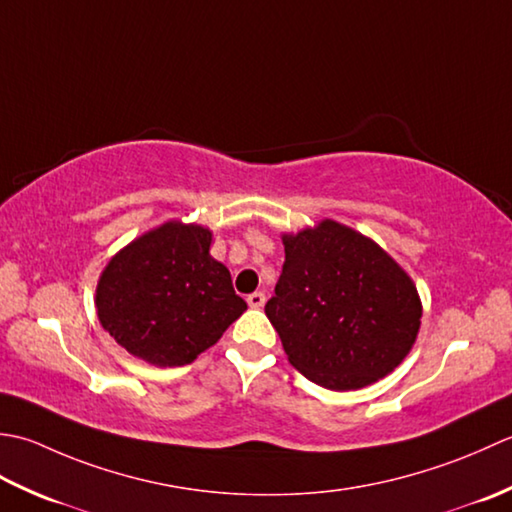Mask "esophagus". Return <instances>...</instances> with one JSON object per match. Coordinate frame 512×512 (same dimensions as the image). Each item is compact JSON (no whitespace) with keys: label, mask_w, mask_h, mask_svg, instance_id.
I'll use <instances>...</instances> for the list:
<instances>
[{"label":"esophagus","mask_w":512,"mask_h":512,"mask_svg":"<svg viewBox=\"0 0 512 512\" xmlns=\"http://www.w3.org/2000/svg\"><path fill=\"white\" fill-rule=\"evenodd\" d=\"M247 302H249V307L260 309L265 305V294H263V291H254V294L247 296Z\"/></svg>","instance_id":"esophagus-1"}]
</instances>
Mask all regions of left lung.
<instances>
[{
  "mask_svg": "<svg viewBox=\"0 0 512 512\" xmlns=\"http://www.w3.org/2000/svg\"><path fill=\"white\" fill-rule=\"evenodd\" d=\"M285 265L265 314L307 380L353 391L411 351L422 302L411 276L356 229L331 218L283 234Z\"/></svg>",
  "mask_w": 512,
  "mask_h": 512,
  "instance_id": "1",
  "label": "left lung"
}]
</instances>
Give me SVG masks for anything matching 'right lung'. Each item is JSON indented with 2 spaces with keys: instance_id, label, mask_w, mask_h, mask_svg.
Listing matches in <instances>:
<instances>
[{
  "instance_id": "obj_1",
  "label": "right lung",
  "mask_w": 512,
  "mask_h": 512,
  "mask_svg": "<svg viewBox=\"0 0 512 512\" xmlns=\"http://www.w3.org/2000/svg\"><path fill=\"white\" fill-rule=\"evenodd\" d=\"M210 245V229L181 221L134 238L99 276L101 327L154 367L194 362L247 309Z\"/></svg>"
}]
</instances>
